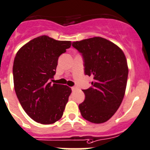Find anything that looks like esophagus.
Wrapping results in <instances>:
<instances>
[{
  "mask_svg": "<svg viewBox=\"0 0 150 150\" xmlns=\"http://www.w3.org/2000/svg\"><path fill=\"white\" fill-rule=\"evenodd\" d=\"M76 89H77V88H76V87H72V88H71V90H72L73 91H76Z\"/></svg>",
  "mask_w": 150,
  "mask_h": 150,
  "instance_id": "1",
  "label": "esophagus"
}]
</instances>
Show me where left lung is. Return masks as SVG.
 <instances>
[{"mask_svg": "<svg viewBox=\"0 0 150 150\" xmlns=\"http://www.w3.org/2000/svg\"><path fill=\"white\" fill-rule=\"evenodd\" d=\"M83 57L85 75L93 77L91 87L82 90L85 99L79 105L88 122L109 120L122 104L128 76L126 57L113 42L100 37L72 42Z\"/></svg>", "mask_w": 150, "mask_h": 150, "instance_id": "8db88e82", "label": "left lung"}]
</instances>
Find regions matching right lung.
<instances>
[{
    "instance_id": "add662e5",
    "label": "right lung",
    "mask_w": 150,
    "mask_h": 150,
    "mask_svg": "<svg viewBox=\"0 0 150 150\" xmlns=\"http://www.w3.org/2000/svg\"><path fill=\"white\" fill-rule=\"evenodd\" d=\"M71 45L46 35L31 40L17 52L13 79L18 99L27 115L38 123L51 125L63 115L71 88L51 82L58 58Z\"/></svg>"
}]
</instances>
